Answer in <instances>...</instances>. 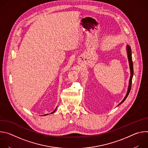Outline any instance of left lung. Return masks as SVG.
<instances>
[{"instance_id":"1","label":"left lung","mask_w":148,"mask_h":148,"mask_svg":"<svg viewBox=\"0 0 148 148\" xmlns=\"http://www.w3.org/2000/svg\"><path fill=\"white\" fill-rule=\"evenodd\" d=\"M126 50H127V53H128V57L129 60V62H130V70H131V77L130 79V82H129V86H128V92L127 94H126L125 97L124 99L119 103V105L121 104L124 102V101L126 99L127 97L128 96L131 89V86H132V77L134 75V68H133V62H132V51H131V49L130 46H127V48H126Z\"/></svg>"}]
</instances>
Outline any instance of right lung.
I'll return each mask as SVG.
<instances>
[{"instance_id": "1", "label": "right lung", "mask_w": 148, "mask_h": 148, "mask_svg": "<svg viewBox=\"0 0 148 148\" xmlns=\"http://www.w3.org/2000/svg\"><path fill=\"white\" fill-rule=\"evenodd\" d=\"M56 110H54V111H53V112H51V114H53V113H54V112H55V111H56ZM48 115V114H45V115Z\"/></svg>"}]
</instances>
